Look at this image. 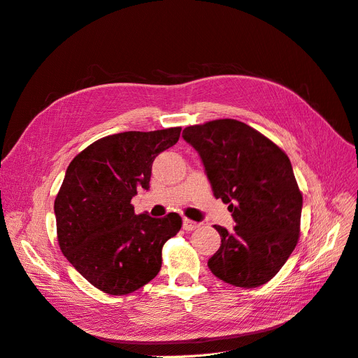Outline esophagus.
<instances>
[{"mask_svg":"<svg viewBox=\"0 0 358 358\" xmlns=\"http://www.w3.org/2000/svg\"><path fill=\"white\" fill-rule=\"evenodd\" d=\"M182 227H183V230H185V231H192V230L199 229V224L196 221H191V220L185 218V220H183Z\"/></svg>","mask_w":358,"mask_h":358,"instance_id":"1","label":"esophagus"}]
</instances>
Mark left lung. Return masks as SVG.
Instances as JSON below:
<instances>
[{"label": "left lung", "mask_w": 358, "mask_h": 358, "mask_svg": "<svg viewBox=\"0 0 358 358\" xmlns=\"http://www.w3.org/2000/svg\"><path fill=\"white\" fill-rule=\"evenodd\" d=\"M213 196L229 204L234 231L215 225L221 246L208 262L224 282L255 288L285 264L300 237L303 197L287 154L252 127L216 119L183 129Z\"/></svg>", "instance_id": "8db88e82"}]
</instances>
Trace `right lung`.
Instances as JSON below:
<instances>
[{"label":"right lung","instance_id":"add662e5","mask_svg":"<svg viewBox=\"0 0 358 358\" xmlns=\"http://www.w3.org/2000/svg\"><path fill=\"white\" fill-rule=\"evenodd\" d=\"M180 127L103 137L76 155L55 199L62 254L95 288L129 294L161 268L162 246L182 227L178 213H134L131 199L149 189L155 157L176 145Z\"/></svg>","mask_w":358,"mask_h":358}]
</instances>
